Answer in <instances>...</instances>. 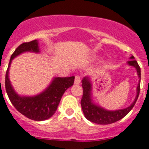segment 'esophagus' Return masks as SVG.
<instances>
[{
  "label": "esophagus",
  "instance_id": "esophagus-1",
  "mask_svg": "<svg viewBox=\"0 0 149 149\" xmlns=\"http://www.w3.org/2000/svg\"><path fill=\"white\" fill-rule=\"evenodd\" d=\"M81 82V76L80 75H76L75 78H74V84H78Z\"/></svg>",
  "mask_w": 149,
  "mask_h": 149
}]
</instances>
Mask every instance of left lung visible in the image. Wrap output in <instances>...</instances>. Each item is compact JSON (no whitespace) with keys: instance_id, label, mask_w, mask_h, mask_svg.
Segmentation results:
<instances>
[{"instance_id":"obj_1","label":"left lung","mask_w":149,"mask_h":149,"mask_svg":"<svg viewBox=\"0 0 149 149\" xmlns=\"http://www.w3.org/2000/svg\"><path fill=\"white\" fill-rule=\"evenodd\" d=\"M131 60L128 61V64L131 66L135 67L137 70V73L140 80L137 87V95L135 99L132 104L128 108L125 109L116 111H108L99 106L95 105L91 101V84L88 77L83 78L82 80V88H83V95H82L81 104L82 111L87 119L94 123L99 124V125H108V124L114 123L123 118L126 115H128L134 105L136 103L140 92V81H141V68L136 61L134 60V56L130 58Z\"/></svg>"}]
</instances>
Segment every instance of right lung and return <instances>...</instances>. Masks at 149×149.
Here are the masks:
<instances>
[{
    "label": "right lung",
    "mask_w": 149,
    "mask_h": 149,
    "mask_svg": "<svg viewBox=\"0 0 149 149\" xmlns=\"http://www.w3.org/2000/svg\"><path fill=\"white\" fill-rule=\"evenodd\" d=\"M25 52H39L37 40L24 42L19 45L10 57L5 75V88L10 102L19 112L34 121L47 120L54 115L58 108L63 94L74 84V77H60L54 78L45 91L34 97H21L14 91L8 78V69L12 59Z\"/></svg>",
    "instance_id": "add662e5"
}]
</instances>
